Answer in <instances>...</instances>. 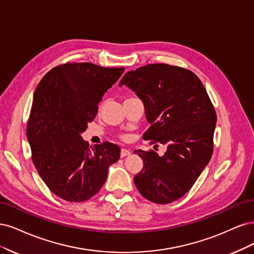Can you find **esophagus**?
Wrapping results in <instances>:
<instances>
[{
	"mask_svg": "<svg viewBox=\"0 0 254 254\" xmlns=\"http://www.w3.org/2000/svg\"><path fill=\"white\" fill-rule=\"evenodd\" d=\"M129 154H130V151H129V150H127V149H121V152H120L121 157H126V156H128Z\"/></svg>",
	"mask_w": 254,
	"mask_h": 254,
	"instance_id": "34e87169",
	"label": "esophagus"
}]
</instances>
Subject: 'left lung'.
<instances>
[{
	"label": "left lung",
	"mask_w": 254,
	"mask_h": 254,
	"mask_svg": "<svg viewBox=\"0 0 254 254\" xmlns=\"http://www.w3.org/2000/svg\"><path fill=\"white\" fill-rule=\"evenodd\" d=\"M122 85L144 105L151 127L142 138L167 146L163 156L154 151L134 152L143 160L135 186L152 202L175 201L191 189L213 153L216 113L206 88L191 70L168 64L129 70Z\"/></svg>",
	"instance_id": "1"
}]
</instances>
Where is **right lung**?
<instances>
[{
    "label": "right lung",
    "instance_id": "1",
    "mask_svg": "<svg viewBox=\"0 0 254 254\" xmlns=\"http://www.w3.org/2000/svg\"><path fill=\"white\" fill-rule=\"evenodd\" d=\"M124 70L66 63L48 71L36 88L26 129L32 162L50 190L64 200L93 197L104 185L110 166L120 158L118 145L103 142L91 149L81 134Z\"/></svg>",
    "mask_w": 254,
    "mask_h": 254
}]
</instances>
